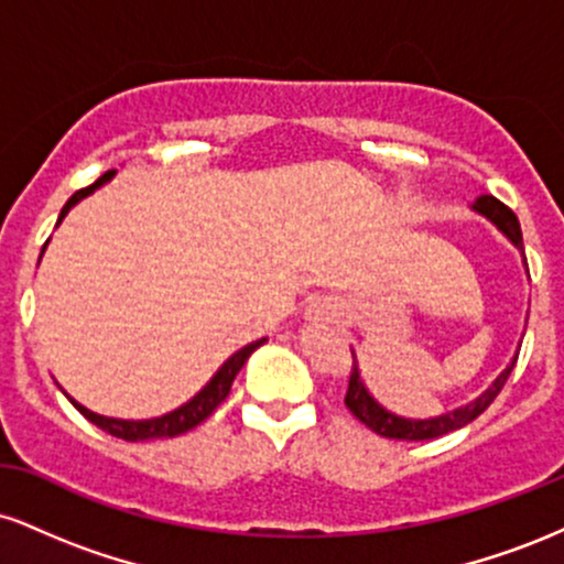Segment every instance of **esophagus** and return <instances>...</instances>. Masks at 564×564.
<instances>
[{
  "label": "esophagus",
  "instance_id": "obj_1",
  "mask_svg": "<svg viewBox=\"0 0 564 564\" xmlns=\"http://www.w3.org/2000/svg\"><path fill=\"white\" fill-rule=\"evenodd\" d=\"M339 315V304L332 296H318L315 302H310V307L304 310V318L310 323H334Z\"/></svg>",
  "mask_w": 564,
  "mask_h": 564
}]
</instances>
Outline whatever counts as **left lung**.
I'll use <instances>...</instances> for the list:
<instances>
[{
    "instance_id": "8db88e82",
    "label": "left lung",
    "mask_w": 564,
    "mask_h": 564,
    "mask_svg": "<svg viewBox=\"0 0 564 564\" xmlns=\"http://www.w3.org/2000/svg\"><path fill=\"white\" fill-rule=\"evenodd\" d=\"M471 212H477V215L488 219L490 225H496V230L501 232V236L507 238L514 249H520L522 262H525V246H522L520 223H517L514 212H511L509 206H503L501 200L494 196H480L475 204H471ZM525 268H528V262H525ZM514 364H517V355L511 358V364L503 368V371L498 373L494 381H490L488 390H482L475 400H469L467 405H458V408H453V411L437 413V416H430V419H411V416H400V413H392L390 408H384L377 398H373L371 390L366 387L364 377H360V366H358V358H355V349H352V373H349L345 405L352 411L355 419H360L368 430H373L381 437L432 440L440 435H448V432L462 430V426L475 422L485 408H488L498 398V392L503 390V384H507Z\"/></svg>"
}]
</instances>
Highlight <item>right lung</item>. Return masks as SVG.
Here are the masks:
<instances>
[{
	"label": "right lung",
	"mask_w": 564,
	"mask_h": 564,
	"mask_svg": "<svg viewBox=\"0 0 564 564\" xmlns=\"http://www.w3.org/2000/svg\"><path fill=\"white\" fill-rule=\"evenodd\" d=\"M116 170L106 172L100 180H95L89 187H82V191H76L74 196L66 200V206L61 209V217H57V225L63 223V217L68 215L70 209H74L79 200H84L87 196H93L100 185L111 183ZM50 243V241H47ZM47 243H44V249H47ZM42 249V254H44ZM268 339H257L251 341V345H246L238 349V352H232L228 360H225L223 366L217 368V373L206 381L200 390L193 394L187 403H183L180 408H174V411L164 413V416H153V419H113V416H102V413H95L89 411V408H84L82 403H76L74 398L68 394V400L74 403L76 411L82 413L84 419H89L95 426H100L102 432H108V435L113 437H121V440H129V443H140V440H161V437H177V435H185V432H191L193 426H198L204 419H209L212 413H215V408L223 403L225 398H228L230 387H232V379L238 377V371H241L246 360H249V355L254 352L257 347H262Z\"/></svg>",
	"instance_id": "obj_1"
}]
</instances>
